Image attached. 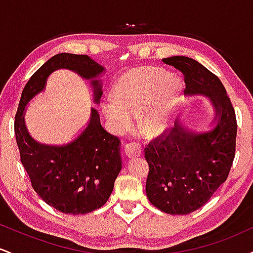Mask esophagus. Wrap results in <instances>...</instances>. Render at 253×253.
I'll list each match as a JSON object with an SVG mask.
<instances>
[{
	"instance_id": "esophagus-1",
	"label": "esophagus",
	"mask_w": 253,
	"mask_h": 253,
	"mask_svg": "<svg viewBox=\"0 0 253 253\" xmlns=\"http://www.w3.org/2000/svg\"><path fill=\"white\" fill-rule=\"evenodd\" d=\"M125 152H126V155L128 157H138L141 155V152H143V147H141V145L139 143H136V141H129L128 144H126V146H125Z\"/></svg>"
}]
</instances>
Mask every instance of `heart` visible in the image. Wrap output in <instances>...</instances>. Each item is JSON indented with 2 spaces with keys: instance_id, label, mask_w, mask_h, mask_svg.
Segmentation results:
<instances>
[{
  "instance_id": "b5f03b06",
  "label": "heart",
  "mask_w": 253,
  "mask_h": 253,
  "mask_svg": "<svg viewBox=\"0 0 253 253\" xmlns=\"http://www.w3.org/2000/svg\"><path fill=\"white\" fill-rule=\"evenodd\" d=\"M178 83L158 68L133 69L121 76L114 98L103 103V110L117 128H125L132 117H139L145 134H156L169 127L177 102Z\"/></svg>"
}]
</instances>
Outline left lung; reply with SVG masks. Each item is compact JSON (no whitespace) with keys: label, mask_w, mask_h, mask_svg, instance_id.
<instances>
[{"label":"left lung","mask_w":253,"mask_h":253,"mask_svg":"<svg viewBox=\"0 0 253 253\" xmlns=\"http://www.w3.org/2000/svg\"><path fill=\"white\" fill-rule=\"evenodd\" d=\"M163 63L184 75L185 94L208 96L216 113L210 132L194 133L176 124L144 150L150 202L164 213L183 215L207 203L227 179L236 155L237 119L221 81L202 64L183 56Z\"/></svg>","instance_id":"8db88e82"}]
</instances>
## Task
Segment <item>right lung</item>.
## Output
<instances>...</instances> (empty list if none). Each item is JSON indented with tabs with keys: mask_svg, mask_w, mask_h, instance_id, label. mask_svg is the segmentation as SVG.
I'll return each mask as SVG.
<instances>
[{
	"mask_svg": "<svg viewBox=\"0 0 253 253\" xmlns=\"http://www.w3.org/2000/svg\"><path fill=\"white\" fill-rule=\"evenodd\" d=\"M70 69L89 78L94 85L95 101L102 90L97 76L103 66L86 54L59 53L47 60L32 75L20 98L14 121L20 159L33 189L54 210L65 214H86L102 207L109 199L121 170L120 140L101 126L97 110L76 140L64 146L37 143L25 126L26 104L45 88L46 78L58 69Z\"/></svg>",
	"mask_w": 253,
	"mask_h": 253,
	"instance_id": "add662e5",
	"label": "right lung"
}]
</instances>
